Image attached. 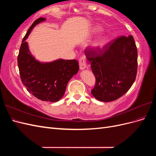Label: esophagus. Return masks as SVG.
<instances>
[{
	"instance_id": "1",
	"label": "esophagus",
	"mask_w": 156,
	"mask_h": 156,
	"mask_svg": "<svg viewBox=\"0 0 156 156\" xmlns=\"http://www.w3.org/2000/svg\"><path fill=\"white\" fill-rule=\"evenodd\" d=\"M79 68L81 69H84L86 68V60L83 56L80 57L79 59Z\"/></svg>"
}]
</instances>
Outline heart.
<instances>
[{"label": "heart", "instance_id": "b5f03b06", "mask_svg": "<svg viewBox=\"0 0 156 156\" xmlns=\"http://www.w3.org/2000/svg\"><path fill=\"white\" fill-rule=\"evenodd\" d=\"M100 29H101L99 27H96V28L95 29V30H100ZM107 41H108L107 37L104 36V37H101V38H100L94 42L93 45L94 47H95V48H101V47L105 45L107 43Z\"/></svg>", "mask_w": 156, "mask_h": 156}]
</instances>
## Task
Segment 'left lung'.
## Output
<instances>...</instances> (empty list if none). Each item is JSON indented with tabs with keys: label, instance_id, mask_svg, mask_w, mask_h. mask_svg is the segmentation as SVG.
I'll use <instances>...</instances> for the list:
<instances>
[{
	"label": "left lung",
	"instance_id": "1",
	"mask_svg": "<svg viewBox=\"0 0 156 156\" xmlns=\"http://www.w3.org/2000/svg\"><path fill=\"white\" fill-rule=\"evenodd\" d=\"M96 78L91 90L98 100L115 101L126 94L137 73V49L133 37L121 36L102 47L84 50Z\"/></svg>",
	"mask_w": 156,
	"mask_h": 156
}]
</instances>
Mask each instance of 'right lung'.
<instances>
[{"label": "right lung", "instance_id": "right-lung-1", "mask_svg": "<svg viewBox=\"0 0 156 156\" xmlns=\"http://www.w3.org/2000/svg\"><path fill=\"white\" fill-rule=\"evenodd\" d=\"M45 20L37 19L28 30L20 47L17 64L21 80L27 90L39 100L56 102L62 98L68 81L79 67L75 59L41 63L31 55L25 40L34 27Z\"/></svg>", "mask_w": 156, "mask_h": 156}]
</instances>
